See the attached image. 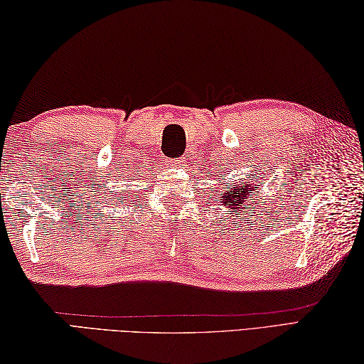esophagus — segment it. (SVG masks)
I'll return each mask as SVG.
<instances>
[{"instance_id":"1","label":"esophagus","mask_w":364,"mask_h":364,"mask_svg":"<svg viewBox=\"0 0 364 364\" xmlns=\"http://www.w3.org/2000/svg\"><path fill=\"white\" fill-rule=\"evenodd\" d=\"M184 162H186V159H184V158H175V159H168L167 164L170 167H180V166L184 164Z\"/></svg>"}]
</instances>
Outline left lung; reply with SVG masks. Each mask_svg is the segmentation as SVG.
<instances>
[{
	"mask_svg": "<svg viewBox=\"0 0 364 364\" xmlns=\"http://www.w3.org/2000/svg\"><path fill=\"white\" fill-rule=\"evenodd\" d=\"M219 175L225 176L220 172V170H219ZM228 180L231 181V178H228ZM215 181L219 183L218 184L219 188L214 192V194L219 197L222 206L228 208V214L241 215L238 214L239 212H241L242 214H249L250 210L252 211L257 210L259 203H264V202H259V200H257L255 204L252 203V200L257 199L255 196H257L261 189V184L258 183V180H255L253 175L242 178V181H239V183H235V181L220 183L219 176L215 178Z\"/></svg>",
	"mask_w": 364,
	"mask_h": 364,
	"instance_id": "obj_1",
	"label": "left lung"
}]
</instances>
